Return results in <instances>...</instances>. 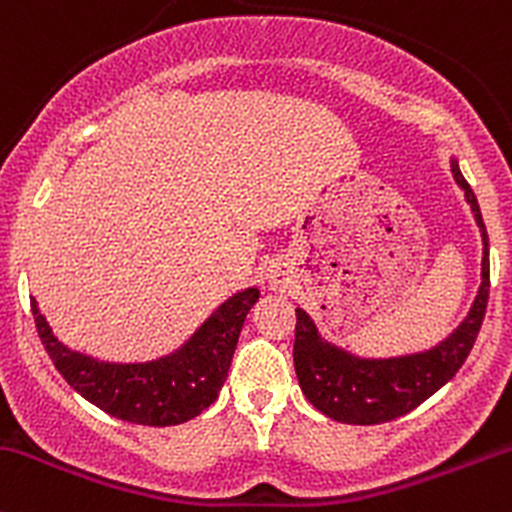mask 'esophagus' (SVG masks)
<instances>
[{
  "label": "esophagus",
  "mask_w": 512,
  "mask_h": 512,
  "mask_svg": "<svg viewBox=\"0 0 512 512\" xmlns=\"http://www.w3.org/2000/svg\"><path fill=\"white\" fill-rule=\"evenodd\" d=\"M268 286L273 288V291H283V288H288V283H291V278H286V273L281 271H268Z\"/></svg>",
  "instance_id": "1"
}]
</instances>
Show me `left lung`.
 <instances>
[{"label":"left lung","mask_w":512,"mask_h":512,"mask_svg":"<svg viewBox=\"0 0 512 512\" xmlns=\"http://www.w3.org/2000/svg\"><path fill=\"white\" fill-rule=\"evenodd\" d=\"M451 175L461 187L473 219L481 229L483 261L481 288L466 318L439 345L397 357H360L320 335L315 320L303 308H295L293 365L305 399L318 412L342 424H382L409 414L421 402L439 392L461 370L481 330L491 288L488 234L481 207L471 184L451 157Z\"/></svg>","instance_id":"1"}]
</instances>
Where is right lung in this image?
Listing matches in <instances>:
<instances>
[{
    "label": "right lung",
    "mask_w": 512,
    "mask_h": 512,
    "mask_svg": "<svg viewBox=\"0 0 512 512\" xmlns=\"http://www.w3.org/2000/svg\"><path fill=\"white\" fill-rule=\"evenodd\" d=\"M244 288L219 305L184 345L147 362H105L66 347L31 300L36 330L68 384L115 419L142 426H175L214 404L229 374L241 328L258 300Z\"/></svg>",
    "instance_id": "1"
}]
</instances>
